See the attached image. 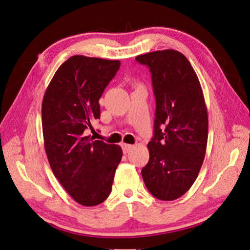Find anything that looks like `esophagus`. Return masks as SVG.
<instances>
[{
    "label": "esophagus",
    "mask_w": 250,
    "mask_h": 250,
    "mask_svg": "<svg viewBox=\"0 0 250 250\" xmlns=\"http://www.w3.org/2000/svg\"><path fill=\"white\" fill-rule=\"evenodd\" d=\"M122 147H123V150L125 154H127V152H130L132 149H133V146L132 144H126V143H123L122 144Z\"/></svg>",
    "instance_id": "esophagus-1"
}]
</instances>
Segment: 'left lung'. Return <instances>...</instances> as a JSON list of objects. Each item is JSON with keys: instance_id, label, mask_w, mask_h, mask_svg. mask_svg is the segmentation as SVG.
<instances>
[{"instance_id": "1", "label": "left lung", "mask_w": 250, "mask_h": 250, "mask_svg": "<svg viewBox=\"0 0 250 250\" xmlns=\"http://www.w3.org/2000/svg\"><path fill=\"white\" fill-rule=\"evenodd\" d=\"M136 61L149 68L156 98L154 137L142 178L152 196L174 200L191 188L205 159L208 120L203 89L178 51H155Z\"/></svg>"}]
</instances>
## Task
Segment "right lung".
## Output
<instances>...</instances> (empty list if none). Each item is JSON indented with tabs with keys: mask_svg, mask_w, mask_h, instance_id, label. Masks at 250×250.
I'll return each mask as SVG.
<instances>
[{
	"mask_svg": "<svg viewBox=\"0 0 250 250\" xmlns=\"http://www.w3.org/2000/svg\"><path fill=\"white\" fill-rule=\"evenodd\" d=\"M118 60L72 56L55 72L42 100V133L56 179L78 204L93 207L110 195L122 147L87 135L101 117L99 101Z\"/></svg>",
	"mask_w": 250,
	"mask_h": 250,
	"instance_id": "1",
	"label": "right lung"
}]
</instances>
